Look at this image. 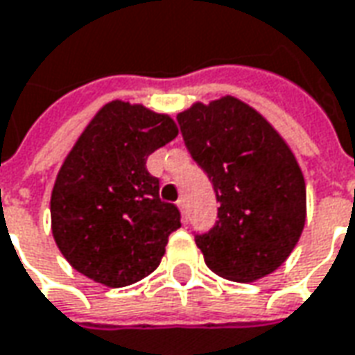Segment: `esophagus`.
Masks as SVG:
<instances>
[{"instance_id":"34e87169","label":"esophagus","mask_w":355,"mask_h":355,"mask_svg":"<svg viewBox=\"0 0 355 355\" xmlns=\"http://www.w3.org/2000/svg\"><path fill=\"white\" fill-rule=\"evenodd\" d=\"M175 205H178V209H180V212H182V218L187 222V202H185V199H180Z\"/></svg>"}]
</instances>
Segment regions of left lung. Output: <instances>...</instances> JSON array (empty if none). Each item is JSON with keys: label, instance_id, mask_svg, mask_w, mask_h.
<instances>
[{"label": "left lung", "instance_id": "1", "mask_svg": "<svg viewBox=\"0 0 355 355\" xmlns=\"http://www.w3.org/2000/svg\"><path fill=\"white\" fill-rule=\"evenodd\" d=\"M193 160L216 193L218 220L197 234L212 272L253 282L275 272L305 226V180L275 127L245 102L224 96L178 114Z\"/></svg>", "mask_w": 355, "mask_h": 355}]
</instances>
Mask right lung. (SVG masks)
<instances>
[{"mask_svg": "<svg viewBox=\"0 0 355 355\" xmlns=\"http://www.w3.org/2000/svg\"><path fill=\"white\" fill-rule=\"evenodd\" d=\"M178 137L166 114L114 100L100 110L61 164L51 191V234L69 265L107 288L156 270L180 210L158 195L146 158Z\"/></svg>", "mask_w": 355, "mask_h": 355, "instance_id": "add662e5", "label": "right lung"}]
</instances>
